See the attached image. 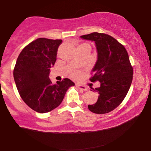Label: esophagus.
I'll use <instances>...</instances> for the list:
<instances>
[{
    "label": "esophagus",
    "mask_w": 151,
    "mask_h": 151,
    "mask_svg": "<svg viewBox=\"0 0 151 151\" xmlns=\"http://www.w3.org/2000/svg\"><path fill=\"white\" fill-rule=\"evenodd\" d=\"M76 86H77V87L78 88V89L83 90V91H87V90H88V88L86 87V86H84V85H81V84H76Z\"/></svg>",
    "instance_id": "1"
}]
</instances>
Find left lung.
Returning <instances> with one entry per match:
<instances>
[{
    "label": "left lung",
    "instance_id": "8db88e82",
    "mask_svg": "<svg viewBox=\"0 0 151 151\" xmlns=\"http://www.w3.org/2000/svg\"><path fill=\"white\" fill-rule=\"evenodd\" d=\"M80 37L95 42L97 60L90 80L101 84L92 89L99 93L98 100L88 105V109L95 114L109 113L120 105L132 83L133 67L129 55L124 45L109 35L92 32Z\"/></svg>",
    "mask_w": 151,
    "mask_h": 151
}]
</instances>
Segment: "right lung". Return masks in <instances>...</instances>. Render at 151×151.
Returning a JSON list of instances; mask_svg holds the SVG:
<instances>
[{
    "mask_svg": "<svg viewBox=\"0 0 151 151\" xmlns=\"http://www.w3.org/2000/svg\"><path fill=\"white\" fill-rule=\"evenodd\" d=\"M62 40L38 38L22 50L17 59L13 77L22 99L32 110L47 113L62 103L69 88L70 79L52 84L50 70L55 65Z\"/></svg>",
    "mask_w": 151,
    "mask_h": 151,
    "instance_id": "add662e5",
    "label": "right lung"
}]
</instances>
